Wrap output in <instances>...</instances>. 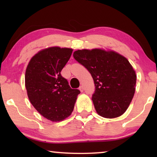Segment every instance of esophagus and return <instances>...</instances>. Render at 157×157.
Here are the masks:
<instances>
[{
	"label": "esophagus",
	"mask_w": 157,
	"mask_h": 157,
	"mask_svg": "<svg viewBox=\"0 0 157 157\" xmlns=\"http://www.w3.org/2000/svg\"><path fill=\"white\" fill-rule=\"evenodd\" d=\"M79 90H80L81 92L83 91V86H81L79 87Z\"/></svg>",
	"instance_id": "1"
}]
</instances>
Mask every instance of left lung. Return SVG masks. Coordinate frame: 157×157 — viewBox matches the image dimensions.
Wrapping results in <instances>:
<instances>
[{"label": "left lung", "mask_w": 157, "mask_h": 157, "mask_svg": "<svg viewBox=\"0 0 157 157\" xmlns=\"http://www.w3.org/2000/svg\"><path fill=\"white\" fill-rule=\"evenodd\" d=\"M74 57L94 79L96 90L92 101L98 114L106 119L123 114L136 90V72L128 59L116 51L101 48L77 50Z\"/></svg>", "instance_id": "8db88e82"}]
</instances>
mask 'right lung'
Segmentation results:
<instances>
[{"label": "right lung", "instance_id": "right-lung-1", "mask_svg": "<svg viewBox=\"0 0 157 157\" xmlns=\"http://www.w3.org/2000/svg\"><path fill=\"white\" fill-rule=\"evenodd\" d=\"M72 52V48L59 46L42 49L31 58L25 70L28 97L38 112L51 121L69 117L80 94L61 74Z\"/></svg>", "mask_w": 157, "mask_h": 157}]
</instances>
